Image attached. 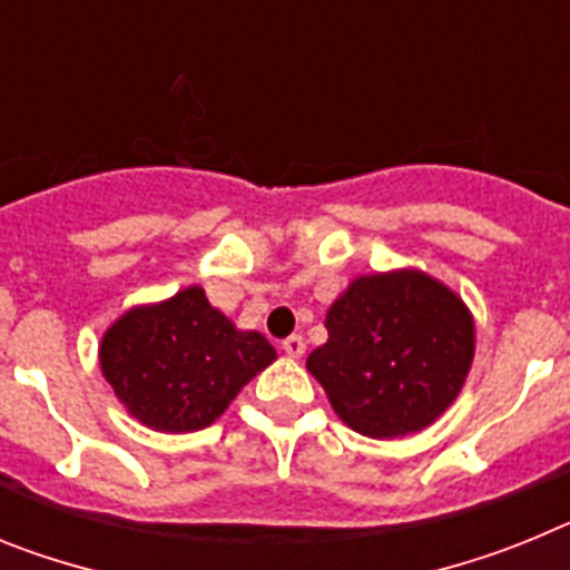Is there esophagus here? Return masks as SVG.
I'll use <instances>...</instances> for the list:
<instances>
[{
  "mask_svg": "<svg viewBox=\"0 0 570 570\" xmlns=\"http://www.w3.org/2000/svg\"><path fill=\"white\" fill-rule=\"evenodd\" d=\"M282 351H285L288 356H294V360H299V356L305 354V340H302L299 334L288 336V340L282 342Z\"/></svg>",
  "mask_w": 570,
  "mask_h": 570,
  "instance_id": "obj_1",
  "label": "esophagus"
}]
</instances>
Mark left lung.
Listing matches in <instances>:
<instances>
[{"label": "left lung", "mask_w": 570, "mask_h": 570, "mask_svg": "<svg viewBox=\"0 0 570 570\" xmlns=\"http://www.w3.org/2000/svg\"><path fill=\"white\" fill-rule=\"evenodd\" d=\"M308 371L334 414L371 440L416 434L445 414L476 347L462 296L425 271L356 276L325 314Z\"/></svg>", "instance_id": "obj_1"}]
</instances>
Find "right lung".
<instances>
[{"mask_svg":"<svg viewBox=\"0 0 570 570\" xmlns=\"http://www.w3.org/2000/svg\"><path fill=\"white\" fill-rule=\"evenodd\" d=\"M274 360V345L259 331L236 328L199 285L134 305L99 342V367L116 400L163 434L214 425Z\"/></svg>","mask_w":570,"mask_h":570,"instance_id":"obj_1","label":"right lung"}]
</instances>
